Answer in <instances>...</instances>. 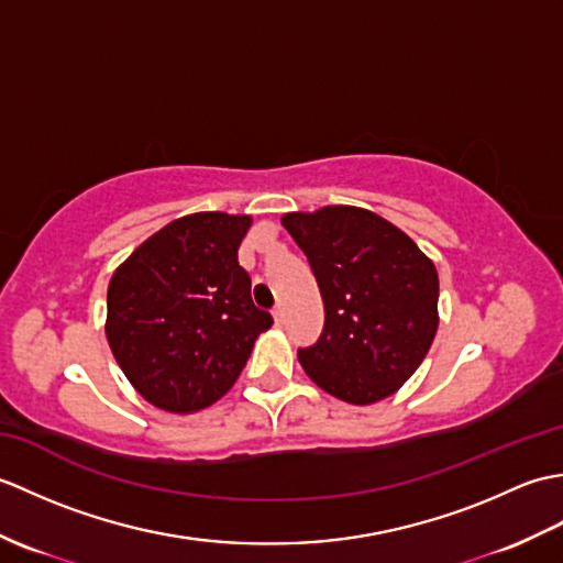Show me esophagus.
Instances as JSON below:
<instances>
[{
  "instance_id": "esophagus-1",
  "label": "esophagus",
  "mask_w": 563,
  "mask_h": 563,
  "mask_svg": "<svg viewBox=\"0 0 563 563\" xmlns=\"http://www.w3.org/2000/svg\"><path fill=\"white\" fill-rule=\"evenodd\" d=\"M273 317H275V324H283V321H285V309H283V305H275Z\"/></svg>"
}]
</instances>
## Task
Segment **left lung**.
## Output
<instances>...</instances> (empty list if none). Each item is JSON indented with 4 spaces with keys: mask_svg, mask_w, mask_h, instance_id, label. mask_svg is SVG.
<instances>
[{
    "mask_svg": "<svg viewBox=\"0 0 563 563\" xmlns=\"http://www.w3.org/2000/svg\"><path fill=\"white\" fill-rule=\"evenodd\" d=\"M283 227L305 251L324 300L305 373L349 404H375L409 379L438 331V271L379 214L329 206L290 212Z\"/></svg>",
    "mask_w": 563,
    "mask_h": 563,
    "instance_id": "left-lung-1",
    "label": "left lung"
}]
</instances>
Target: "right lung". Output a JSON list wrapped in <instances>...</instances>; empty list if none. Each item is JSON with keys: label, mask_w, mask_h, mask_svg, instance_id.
<instances>
[{"label": "right lung", "mask_w": 563, "mask_h": 563, "mask_svg": "<svg viewBox=\"0 0 563 563\" xmlns=\"http://www.w3.org/2000/svg\"><path fill=\"white\" fill-rule=\"evenodd\" d=\"M249 227L246 214H186L113 273L106 336L130 385L164 411L218 401L273 324L236 258Z\"/></svg>", "instance_id": "obj_1"}]
</instances>
